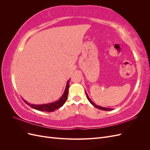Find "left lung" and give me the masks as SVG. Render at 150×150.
Wrapping results in <instances>:
<instances>
[{"instance_id": "1", "label": "left lung", "mask_w": 150, "mask_h": 150, "mask_svg": "<svg viewBox=\"0 0 150 150\" xmlns=\"http://www.w3.org/2000/svg\"><path fill=\"white\" fill-rule=\"evenodd\" d=\"M86 96H87V98H88V99L89 100V101L91 103V104H93V105L94 106V107H96V108H98L99 110H103V111H110V110H112V109H111V108H104V107H101V106H98V105H96V104H95L90 99V98H89V96H88V95L87 94V93H86Z\"/></svg>"}]
</instances>
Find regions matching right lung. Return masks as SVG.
<instances>
[{
	"instance_id": "1",
	"label": "right lung",
	"mask_w": 150,
	"mask_h": 150,
	"mask_svg": "<svg viewBox=\"0 0 150 150\" xmlns=\"http://www.w3.org/2000/svg\"><path fill=\"white\" fill-rule=\"evenodd\" d=\"M69 81H70V79H69V81H67L64 94H62L61 98L57 101L53 102L51 103H49V104H39V105H38V104L37 105H35V104H29L25 100H24V101L27 104H28V105L30 106L31 108H33L35 109V110H37L39 111H47V112H52L54 111H55L57 110V109L59 108L64 105V104L66 103V101L67 100V95H68V89H69Z\"/></svg>"
}]
</instances>
